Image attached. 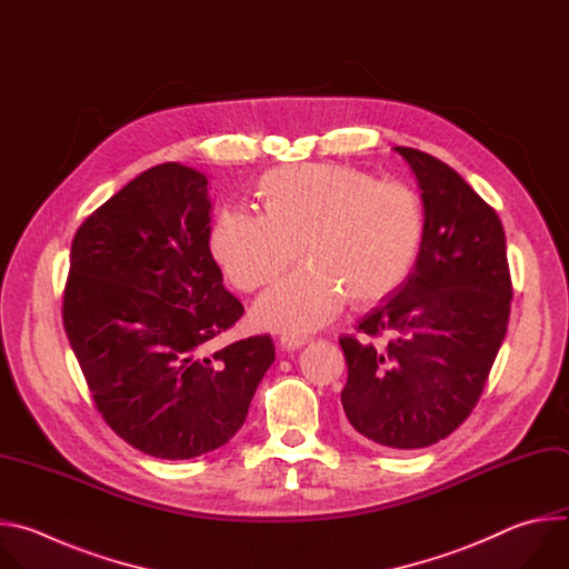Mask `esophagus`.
<instances>
[{
    "instance_id": "obj_1",
    "label": "esophagus",
    "mask_w": 569,
    "mask_h": 569,
    "mask_svg": "<svg viewBox=\"0 0 569 569\" xmlns=\"http://www.w3.org/2000/svg\"><path fill=\"white\" fill-rule=\"evenodd\" d=\"M306 342H308V338H303V336H290V333H283V336L279 338V345H281V349H286V351H295V349L303 347Z\"/></svg>"
}]
</instances>
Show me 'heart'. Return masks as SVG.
Segmentation results:
<instances>
[{
  "label": "heart",
  "instance_id": "b5f03b06",
  "mask_svg": "<svg viewBox=\"0 0 569 569\" xmlns=\"http://www.w3.org/2000/svg\"><path fill=\"white\" fill-rule=\"evenodd\" d=\"M263 209L224 207L209 248L242 292L283 274L299 257L310 266L277 283L257 306L263 327L310 331L349 297L369 303L389 295L415 268L423 236L421 196L405 182L338 164H297L261 180Z\"/></svg>",
  "mask_w": 569,
  "mask_h": 569
}]
</instances>
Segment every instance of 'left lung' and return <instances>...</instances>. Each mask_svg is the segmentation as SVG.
Listing matches in <instances>:
<instances>
[{
  "instance_id": "obj_1",
  "label": "left lung",
  "mask_w": 569,
  "mask_h": 569,
  "mask_svg": "<svg viewBox=\"0 0 569 569\" xmlns=\"http://www.w3.org/2000/svg\"><path fill=\"white\" fill-rule=\"evenodd\" d=\"M426 207L419 259L340 336L351 430L396 450L432 446L472 412L507 336L511 272L502 222L441 159L396 146Z\"/></svg>"
}]
</instances>
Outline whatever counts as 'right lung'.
<instances>
[{
  "mask_svg": "<svg viewBox=\"0 0 569 569\" xmlns=\"http://www.w3.org/2000/svg\"><path fill=\"white\" fill-rule=\"evenodd\" d=\"M207 178L152 167L71 240L62 323L106 423L159 459L224 446L274 362L270 336L213 349L246 308L211 257Z\"/></svg>",
  "mask_w": 569,
  "mask_h": 569,
  "instance_id": "add662e5",
  "label": "right lung"
}]
</instances>
